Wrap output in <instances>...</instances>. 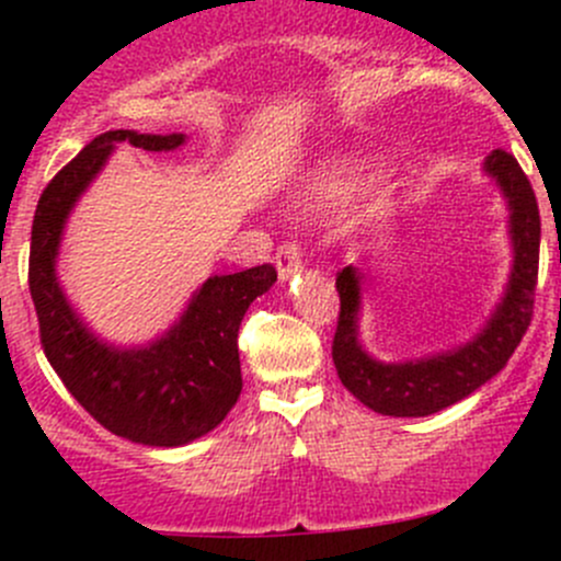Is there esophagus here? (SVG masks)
<instances>
[{"label":"esophagus","mask_w":561,"mask_h":561,"mask_svg":"<svg viewBox=\"0 0 561 561\" xmlns=\"http://www.w3.org/2000/svg\"><path fill=\"white\" fill-rule=\"evenodd\" d=\"M298 268H301V247H298V241L287 239L285 244H279V249H276V271H279V279H290Z\"/></svg>","instance_id":"esophagus-1"}]
</instances>
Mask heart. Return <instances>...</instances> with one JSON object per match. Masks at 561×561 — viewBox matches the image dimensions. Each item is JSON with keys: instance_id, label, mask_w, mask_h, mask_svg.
<instances>
[{"instance_id": "1", "label": "heart", "mask_w": 561, "mask_h": 561, "mask_svg": "<svg viewBox=\"0 0 561 561\" xmlns=\"http://www.w3.org/2000/svg\"><path fill=\"white\" fill-rule=\"evenodd\" d=\"M371 179H375V165L369 160H339L309 181L304 203L312 211H331L353 201Z\"/></svg>"}]
</instances>
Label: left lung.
<instances>
[{
	"mask_svg": "<svg viewBox=\"0 0 561 561\" xmlns=\"http://www.w3.org/2000/svg\"><path fill=\"white\" fill-rule=\"evenodd\" d=\"M483 168L491 179H496L511 206L513 271L505 296L472 342L404 364L375 360L358 342V271L347 265L336 274L339 320L331 347L333 366L342 386L380 415L423 417L467 399L496 371L505 369L529 328L531 309H535L537 263H540L537 197L516 157L507 151H491Z\"/></svg>",
	"mask_w": 561,
	"mask_h": 561,
	"instance_id": "1",
	"label": "left lung"
}]
</instances>
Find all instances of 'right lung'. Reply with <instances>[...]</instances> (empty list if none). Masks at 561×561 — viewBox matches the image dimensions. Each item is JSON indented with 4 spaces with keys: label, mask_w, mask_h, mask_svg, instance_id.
<instances>
[{
    "label": "right lung",
    "mask_w": 561,
    "mask_h": 561,
    "mask_svg": "<svg viewBox=\"0 0 561 561\" xmlns=\"http://www.w3.org/2000/svg\"><path fill=\"white\" fill-rule=\"evenodd\" d=\"M116 144L171 151L184 144V135L111 129L48 181L32 222L30 293L45 358L78 404L116 437L175 448L217 428L239 401V325L249 304L276 282V268L263 263L206 279L181 320L149 347L118 350L100 342L67 304L56 279V254L72 206Z\"/></svg>",
    "instance_id": "right-lung-1"
}]
</instances>
